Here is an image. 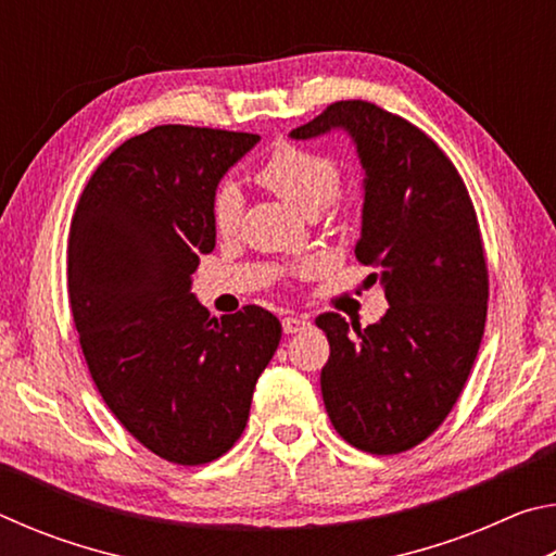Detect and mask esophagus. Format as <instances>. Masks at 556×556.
Listing matches in <instances>:
<instances>
[{"label": "esophagus", "mask_w": 556, "mask_h": 556, "mask_svg": "<svg viewBox=\"0 0 556 556\" xmlns=\"http://www.w3.org/2000/svg\"><path fill=\"white\" fill-rule=\"evenodd\" d=\"M306 326H308V318L306 316H285V318H281V328H285L287 336L304 331Z\"/></svg>", "instance_id": "34e87169"}]
</instances>
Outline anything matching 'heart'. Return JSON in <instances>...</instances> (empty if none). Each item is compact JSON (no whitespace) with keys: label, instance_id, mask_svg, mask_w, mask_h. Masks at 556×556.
Here are the masks:
<instances>
[{"label":"heart","instance_id":"heart-1","mask_svg":"<svg viewBox=\"0 0 556 556\" xmlns=\"http://www.w3.org/2000/svg\"><path fill=\"white\" fill-rule=\"evenodd\" d=\"M255 178L260 186L279 195L304 215L321 213L328 203L338 195L341 188V166L333 156L314 149L277 142L271 147L265 162L255 168ZM242 215V195L232 184L220 186L215 191L211 223L220 238H232L238 232Z\"/></svg>","mask_w":556,"mask_h":556}]
</instances>
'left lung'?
Listing matches in <instances>:
<instances>
[{
    "instance_id": "1",
    "label": "left lung",
    "mask_w": 556,
    "mask_h": 556,
    "mask_svg": "<svg viewBox=\"0 0 556 556\" xmlns=\"http://www.w3.org/2000/svg\"><path fill=\"white\" fill-rule=\"evenodd\" d=\"M351 135L363 164L361 265L380 267L388 314L361 328L321 314L331 355L321 392L348 444L388 456L417 446L454 409L481 348L488 267L481 228L451 159L400 115L341 100L291 139Z\"/></svg>"
}]
</instances>
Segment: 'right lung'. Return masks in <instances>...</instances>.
<instances>
[{
	"label": "right lung",
	"instance_id": "right-lung-1",
	"mask_svg": "<svg viewBox=\"0 0 556 556\" xmlns=\"http://www.w3.org/2000/svg\"><path fill=\"white\" fill-rule=\"evenodd\" d=\"M248 131L162 125L119 144L83 188L68 235V301L98 392L139 444L201 466L240 439L281 324L262 306L208 314L191 294L215 248L225 172Z\"/></svg>",
	"mask_w": 556,
	"mask_h": 556
}]
</instances>
